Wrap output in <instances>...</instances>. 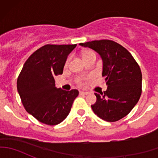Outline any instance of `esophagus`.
Returning a JSON list of instances; mask_svg holds the SVG:
<instances>
[{
	"mask_svg": "<svg viewBox=\"0 0 158 158\" xmlns=\"http://www.w3.org/2000/svg\"><path fill=\"white\" fill-rule=\"evenodd\" d=\"M79 94H80V95H88V92H82V91H80V92H79Z\"/></svg>",
	"mask_w": 158,
	"mask_h": 158,
	"instance_id": "obj_1",
	"label": "esophagus"
}]
</instances>
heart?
Segmentation results:
<instances>
[{
  "mask_svg": "<svg viewBox=\"0 0 158 158\" xmlns=\"http://www.w3.org/2000/svg\"><path fill=\"white\" fill-rule=\"evenodd\" d=\"M82 58H83L84 61H85V60H87L88 59L90 58V57L95 56V54L92 50H90V49H86V50H84L83 52H82ZM68 62H69V59L66 60V66H67ZM81 80H82V79H81V78H77V79H76L77 82H80Z\"/></svg>",
  "mask_w": 158,
  "mask_h": 158,
  "instance_id": "heart-1",
  "label": "heart"
}]
</instances>
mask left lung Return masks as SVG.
Here are the masks:
<instances>
[{"label":"left lung","instance_id":"8db88e82","mask_svg":"<svg viewBox=\"0 0 158 158\" xmlns=\"http://www.w3.org/2000/svg\"><path fill=\"white\" fill-rule=\"evenodd\" d=\"M96 51L103 61L102 76L107 90L95 93L97 101L92 109L98 117L114 122L126 116L141 95L142 75L139 65L122 45L110 40L81 43Z\"/></svg>","mask_w":158,"mask_h":158}]
</instances>
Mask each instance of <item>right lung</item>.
<instances>
[{
	"label": "right lung",
	"mask_w": 158,
	"mask_h": 158,
	"mask_svg": "<svg viewBox=\"0 0 158 158\" xmlns=\"http://www.w3.org/2000/svg\"><path fill=\"white\" fill-rule=\"evenodd\" d=\"M76 47L47 44L27 60L17 78V91L26 111L40 122L56 125L71 110L79 91L55 86V76L63 73L68 55Z\"/></svg>",
	"instance_id": "right-lung-1"
}]
</instances>
